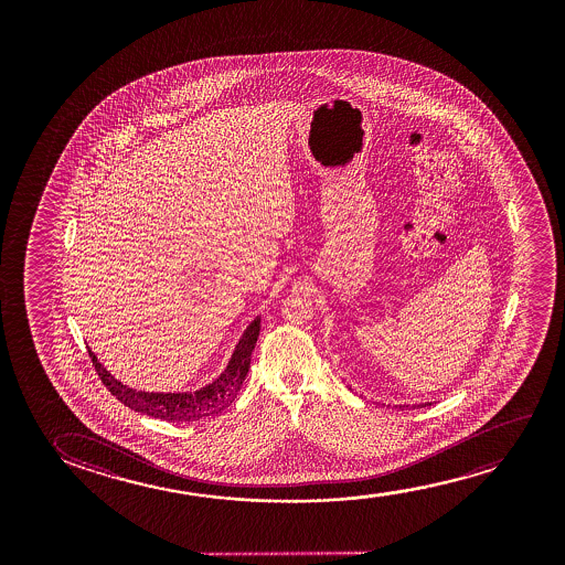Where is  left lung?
Wrapping results in <instances>:
<instances>
[{
	"mask_svg": "<svg viewBox=\"0 0 565 565\" xmlns=\"http://www.w3.org/2000/svg\"><path fill=\"white\" fill-rule=\"evenodd\" d=\"M426 405H430V403H425V405H413V409H415V407H426ZM399 409H403V405H399Z\"/></svg>",
	"mask_w": 565,
	"mask_h": 565,
	"instance_id": "obj_1",
	"label": "left lung"
}]
</instances>
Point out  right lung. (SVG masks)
I'll return each instance as SVG.
<instances>
[{
  "label": "right lung",
  "mask_w": 565,
  "mask_h": 565,
  "mask_svg": "<svg viewBox=\"0 0 565 565\" xmlns=\"http://www.w3.org/2000/svg\"><path fill=\"white\" fill-rule=\"evenodd\" d=\"M260 333V318L256 317L248 324L245 333L241 335L237 348L233 351L232 361L225 366V371L220 374V379L214 380L206 387H201L196 392H186V394H154V392H137L132 387H127L114 379L100 361L96 359L93 351L88 349V355L93 359L94 371L98 372L102 384L108 387L109 394L116 399L127 405L129 409L137 413H145L148 417L162 418V420H201L204 417H212L222 413L225 407L232 405L233 399L239 394L243 380L247 376L248 366H250V355L255 351L256 340Z\"/></svg>",
  "instance_id": "1"
}]
</instances>
